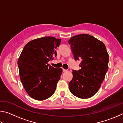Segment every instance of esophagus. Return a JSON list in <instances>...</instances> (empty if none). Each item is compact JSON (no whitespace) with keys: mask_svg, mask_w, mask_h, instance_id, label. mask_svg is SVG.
<instances>
[{"mask_svg":"<svg viewBox=\"0 0 123 123\" xmlns=\"http://www.w3.org/2000/svg\"><path fill=\"white\" fill-rule=\"evenodd\" d=\"M62 69H63V72H67V70L65 69H63V68Z\"/></svg>","mask_w":123,"mask_h":123,"instance_id":"esophagus-1","label":"esophagus"}]
</instances>
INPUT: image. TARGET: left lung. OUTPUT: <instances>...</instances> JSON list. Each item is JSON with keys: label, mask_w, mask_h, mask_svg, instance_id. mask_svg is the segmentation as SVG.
I'll use <instances>...</instances> for the list:
<instances>
[{"label": "left lung", "mask_w": 123, "mask_h": 123, "mask_svg": "<svg viewBox=\"0 0 123 123\" xmlns=\"http://www.w3.org/2000/svg\"><path fill=\"white\" fill-rule=\"evenodd\" d=\"M68 42L75 60L81 61V69L73 70L69 90L79 98H89L98 91L109 68V55L105 45L86 34L72 37Z\"/></svg>", "instance_id": "8db88e82"}]
</instances>
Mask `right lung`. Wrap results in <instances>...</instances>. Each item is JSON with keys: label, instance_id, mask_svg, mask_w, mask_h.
I'll return each mask as SVG.
<instances>
[{"label": "right lung", "instance_id": "obj_1", "mask_svg": "<svg viewBox=\"0 0 123 123\" xmlns=\"http://www.w3.org/2000/svg\"><path fill=\"white\" fill-rule=\"evenodd\" d=\"M61 39L44 37L33 39L25 45L18 60L20 79L29 95L44 100L53 95L61 75L62 68L48 63L57 56L55 49Z\"/></svg>", "mask_w": 123, "mask_h": 123}]
</instances>
